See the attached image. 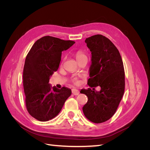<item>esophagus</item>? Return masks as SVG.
Returning <instances> with one entry per match:
<instances>
[{
  "label": "esophagus",
  "mask_w": 150,
  "mask_h": 150,
  "mask_svg": "<svg viewBox=\"0 0 150 150\" xmlns=\"http://www.w3.org/2000/svg\"><path fill=\"white\" fill-rule=\"evenodd\" d=\"M72 93L74 95H78L79 93V91L78 89H72Z\"/></svg>",
  "instance_id": "34e87169"
}]
</instances>
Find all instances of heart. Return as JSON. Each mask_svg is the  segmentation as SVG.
I'll list each match as a JSON object with an SVG mask.
<instances>
[{
	"mask_svg": "<svg viewBox=\"0 0 150 150\" xmlns=\"http://www.w3.org/2000/svg\"><path fill=\"white\" fill-rule=\"evenodd\" d=\"M74 55H75V57H76V59L77 61H79L80 59H83V58H87V57H86V54L84 53L83 51H81V50H79V51H77L75 52L74 53ZM72 83H73L74 84H78V80L77 78H74L72 79Z\"/></svg>",
	"mask_w": 150,
	"mask_h": 150,
	"instance_id": "1",
	"label": "heart"
}]
</instances>
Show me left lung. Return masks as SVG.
Masks as SVG:
<instances>
[{"label": "left lung", "instance_id": "8db88e82", "mask_svg": "<svg viewBox=\"0 0 150 150\" xmlns=\"http://www.w3.org/2000/svg\"><path fill=\"white\" fill-rule=\"evenodd\" d=\"M85 42L91 52L90 87L100 86V91L81 89V93L88 96L83 108L86 118L94 123L110 120L116 112L125 92L123 63L118 49L111 40L101 34L86 38Z\"/></svg>", "mask_w": 150, "mask_h": 150}]
</instances>
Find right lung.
<instances>
[{
  "mask_svg": "<svg viewBox=\"0 0 150 150\" xmlns=\"http://www.w3.org/2000/svg\"><path fill=\"white\" fill-rule=\"evenodd\" d=\"M75 43L52 36L38 39L26 56L23 71V86L27 110L40 121L56 117L71 94V90L62 87L51 88L50 76L57 71L63 51Z\"/></svg>",
  "mask_w": 150,
  "mask_h": 150,
  "instance_id": "right-lung-1",
  "label": "right lung"
}]
</instances>
